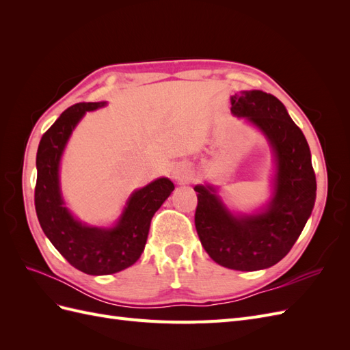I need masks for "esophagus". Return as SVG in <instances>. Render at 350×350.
<instances>
[{
  "mask_svg": "<svg viewBox=\"0 0 350 350\" xmlns=\"http://www.w3.org/2000/svg\"><path fill=\"white\" fill-rule=\"evenodd\" d=\"M172 176L176 179L178 183H185L188 176H189V171L187 166H176L172 169Z\"/></svg>",
  "mask_w": 350,
  "mask_h": 350,
  "instance_id": "34e87169",
  "label": "esophagus"
}]
</instances>
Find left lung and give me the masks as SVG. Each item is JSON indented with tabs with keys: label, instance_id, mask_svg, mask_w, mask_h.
Wrapping results in <instances>:
<instances>
[{
	"label": "left lung",
	"instance_id": "left-lung-1",
	"mask_svg": "<svg viewBox=\"0 0 350 350\" xmlns=\"http://www.w3.org/2000/svg\"><path fill=\"white\" fill-rule=\"evenodd\" d=\"M230 111L257 125L276 154L274 197L260 215L235 217L215 188L197 185L196 229L210 258L232 270L256 271L279 262L288 254L311 216L317 181L310 146L283 103L261 90L232 96Z\"/></svg>",
	"mask_w": 350,
	"mask_h": 350
}]
</instances>
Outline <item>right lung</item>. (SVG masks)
<instances>
[{
	"label": "right lung",
	"mask_w": 350,
	"mask_h": 350,
	"mask_svg": "<svg viewBox=\"0 0 350 350\" xmlns=\"http://www.w3.org/2000/svg\"><path fill=\"white\" fill-rule=\"evenodd\" d=\"M103 105L80 102L66 109L42 135L36 154L35 208L40 228L72 267L93 276L118 273L140 258L152 217L175 188L171 179L159 178L135 191L112 229L84 226L70 215L59 193V159L81 116Z\"/></svg>",
	"instance_id": "obj_1"
}]
</instances>
